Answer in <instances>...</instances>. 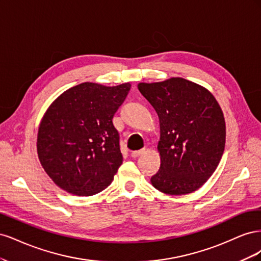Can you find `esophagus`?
Segmentation results:
<instances>
[{
    "label": "esophagus",
    "instance_id": "1",
    "mask_svg": "<svg viewBox=\"0 0 261 261\" xmlns=\"http://www.w3.org/2000/svg\"><path fill=\"white\" fill-rule=\"evenodd\" d=\"M144 152H145V149H140V150H138V151H133L130 153V155H132V158H134V159H135V158L139 156L140 154H143Z\"/></svg>",
    "mask_w": 261,
    "mask_h": 261
}]
</instances>
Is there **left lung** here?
Returning a JSON list of instances; mask_svg holds the SVG:
<instances>
[{
	"mask_svg": "<svg viewBox=\"0 0 261 261\" xmlns=\"http://www.w3.org/2000/svg\"><path fill=\"white\" fill-rule=\"evenodd\" d=\"M138 89L160 121L161 165L151 184L168 195L197 191L224 151L225 121L218 101L202 86L180 77L140 83Z\"/></svg>",
	"mask_w": 261,
	"mask_h": 261,
	"instance_id": "8db88e82",
	"label": "left lung"
}]
</instances>
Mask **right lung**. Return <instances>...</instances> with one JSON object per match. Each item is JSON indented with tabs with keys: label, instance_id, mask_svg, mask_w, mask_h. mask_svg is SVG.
I'll list each match as a JSON object with an SVG mask.
<instances>
[{
	"label": "right lung",
	"instance_id": "obj_1",
	"mask_svg": "<svg viewBox=\"0 0 261 261\" xmlns=\"http://www.w3.org/2000/svg\"><path fill=\"white\" fill-rule=\"evenodd\" d=\"M130 89L83 83L55 99L38 130L42 168L65 192L91 196L112 183L123 162L113 116Z\"/></svg>",
	"mask_w": 261,
	"mask_h": 261
}]
</instances>
